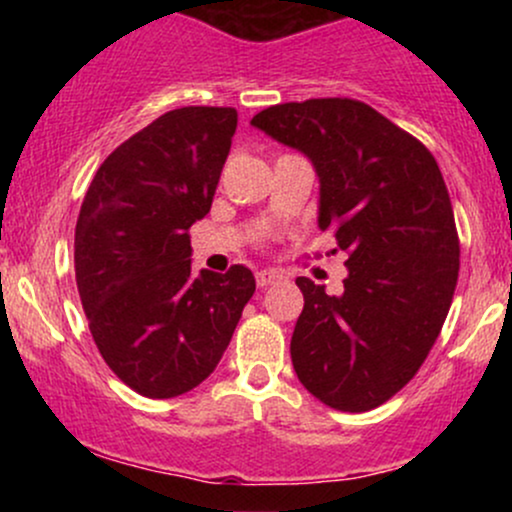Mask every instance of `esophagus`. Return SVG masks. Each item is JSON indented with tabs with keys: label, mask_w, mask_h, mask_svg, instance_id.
I'll return each mask as SVG.
<instances>
[{
	"label": "esophagus",
	"mask_w": 512,
	"mask_h": 512,
	"mask_svg": "<svg viewBox=\"0 0 512 512\" xmlns=\"http://www.w3.org/2000/svg\"><path fill=\"white\" fill-rule=\"evenodd\" d=\"M281 279H284V274L276 272V269H264V272L255 274V281H257V286H260V289H267V286L279 284Z\"/></svg>",
	"instance_id": "esophagus-1"
}]
</instances>
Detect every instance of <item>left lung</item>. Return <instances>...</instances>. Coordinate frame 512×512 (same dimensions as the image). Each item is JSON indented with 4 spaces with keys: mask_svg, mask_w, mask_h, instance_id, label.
Listing matches in <instances>:
<instances>
[{
    "mask_svg": "<svg viewBox=\"0 0 512 512\" xmlns=\"http://www.w3.org/2000/svg\"><path fill=\"white\" fill-rule=\"evenodd\" d=\"M252 125L313 161L317 223L349 255L342 296L296 279L298 380L332 409L380 407L426 361L457 286L460 238L443 173L419 139L354 98L272 105Z\"/></svg>",
    "mask_w": 512,
    "mask_h": 512,
    "instance_id": "obj_1",
    "label": "left lung"
}]
</instances>
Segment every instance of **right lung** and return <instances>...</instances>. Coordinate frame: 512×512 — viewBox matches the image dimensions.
Listing matches in <instances>:
<instances>
[{
	"mask_svg": "<svg viewBox=\"0 0 512 512\" xmlns=\"http://www.w3.org/2000/svg\"><path fill=\"white\" fill-rule=\"evenodd\" d=\"M236 108L187 105L156 117L101 163L74 233L81 305L110 370L168 399L214 373L255 276L192 272L190 226L209 214L236 134Z\"/></svg>",
	"mask_w": 512,
	"mask_h": 512,
	"instance_id": "1",
	"label": "right lung"
}]
</instances>
